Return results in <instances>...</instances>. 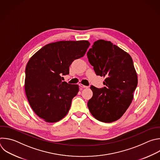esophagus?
<instances>
[{"label":"esophagus","instance_id":"34e87169","mask_svg":"<svg viewBox=\"0 0 160 160\" xmlns=\"http://www.w3.org/2000/svg\"><path fill=\"white\" fill-rule=\"evenodd\" d=\"M79 86H80V87H82V88H88V86L83 85V84H81V83H80V84H79Z\"/></svg>","mask_w":160,"mask_h":160}]
</instances>
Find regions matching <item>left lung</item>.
Wrapping results in <instances>:
<instances>
[{
  "label": "left lung",
  "mask_w": 160,
  "mask_h": 160,
  "mask_svg": "<svg viewBox=\"0 0 160 160\" xmlns=\"http://www.w3.org/2000/svg\"><path fill=\"white\" fill-rule=\"evenodd\" d=\"M87 55L96 75L105 77V87H90L93 96L87 103L89 111L99 121H117L129 107L138 85L132 59L118 46L102 39L94 42Z\"/></svg>",
  "instance_id": "8db88e82"
}]
</instances>
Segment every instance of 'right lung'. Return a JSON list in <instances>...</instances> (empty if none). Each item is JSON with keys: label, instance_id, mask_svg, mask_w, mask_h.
<instances>
[{"label": "right lung", "instance_id": "obj_1", "mask_svg": "<svg viewBox=\"0 0 160 160\" xmlns=\"http://www.w3.org/2000/svg\"><path fill=\"white\" fill-rule=\"evenodd\" d=\"M88 41H61L41 48L26 67L25 92L34 112L48 122H56L68 112L78 85L63 82L72 62L83 57Z\"/></svg>", "mask_w": 160, "mask_h": 160}]
</instances>
